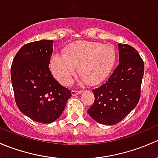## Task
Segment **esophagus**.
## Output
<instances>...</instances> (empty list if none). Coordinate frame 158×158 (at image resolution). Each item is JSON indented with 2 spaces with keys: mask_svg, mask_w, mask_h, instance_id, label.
Wrapping results in <instances>:
<instances>
[{
  "mask_svg": "<svg viewBox=\"0 0 158 158\" xmlns=\"http://www.w3.org/2000/svg\"><path fill=\"white\" fill-rule=\"evenodd\" d=\"M82 93V90H71V94L72 96H77L78 94H81Z\"/></svg>",
  "mask_w": 158,
  "mask_h": 158,
  "instance_id": "1",
  "label": "esophagus"
}]
</instances>
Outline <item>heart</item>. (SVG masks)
I'll list each match as a JSON object with an SVG mask.
<instances>
[{"mask_svg": "<svg viewBox=\"0 0 158 158\" xmlns=\"http://www.w3.org/2000/svg\"><path fill=\"white\" fill-rule=\"evenodd\" d=\"M116 53L111 45L77 41L64 47L63 55L55 54L50 61L52 74L62 85L71 84L77 68L81 80L90 85L100 84L113 70Z\"/></svg>", "mask_w": 158, "mask_h": 158, "instance_id": "b5f03b06", "label": "heart"}]
</instances>
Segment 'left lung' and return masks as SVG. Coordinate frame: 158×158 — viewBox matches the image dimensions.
<instances>
[{
  "label": "left lung",
  "mask_w": 158,
  "mask_h": 158,
  "mask_svg": "<svg viewBox=\"0 0 158 158\" xmlns=\"http://www.w3.org/2000/svg\"><path fill=\"white\" fill-rule=\"evenodd\" d=\"M118 65L105 84L92 90L95 100L87 113L96 122L115 125L137 106L141 94L144 64L135 48L118 45Z\"/></svg>",
  "instance_id": "8db88e82"
}]
</instances>
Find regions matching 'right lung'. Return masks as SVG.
<instances>
[{
    "instance_id": "1",
    "label": "right lung",
    "mask_w": 158,
    "mask_h": 158,
    "mask_svg": "<svg viewBox=\"0 0 158 158\" xmlns=\"http://www.w3.org/2000/svg\"><path fill=\"white\" fill-rule=\"evenodd\" d=\"M53 40L24 45L14 58L10 74L15 101L22 113L40 123H53L64 111L71 90L52 74Z\"/></svg>"
}]
</instances>
